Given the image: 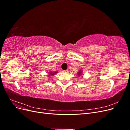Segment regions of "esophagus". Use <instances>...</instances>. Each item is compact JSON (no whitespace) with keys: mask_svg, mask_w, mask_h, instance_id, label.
Listing matches in <instances>:
<instances>
[{"mask_svg":"<svg viewBox=\"0 0 130 130\" xmlns=\"http://www.w3.org/2000/svg\"><path fill=\"white\" fill-rule=\"evenodd\" d=\"M68 71H69V70H68V69H67V70H63V73H68Z\"/></svg>","mask_w":130,"mask_h":130,"instance_id":"esophagus-1","label":"esophagus"}]
</instances>
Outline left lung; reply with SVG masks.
I'll use <instances>...</instances> for the list:
<instances>
[{"instance_id":"1","label":"left lung","mask_w":130,"mask_h":130,"mask_svg":"<svg viewBox=\"0 0 130 130\" xmlns=\"http://www.w3.org/2000/svg\"><path fill=\"white\" fill-rule=\"evenodd\" d=\"M77 74H78L79 76H80L82 74V71H81V70H79V71H78V73H77Z\"/></svg>"}]
</instances>
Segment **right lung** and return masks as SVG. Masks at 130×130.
<instances>
[{"mask_svg":"<svg viewBox=\"0 0 130 130\" xmlns=\"http://www.w3.org/2000/svg\"><path fill=\"white\" fill-rule=\"evenodd\" d=\"M49 75H54L56 73H57V72H49Z\"/></svg>","mask_w":130,"mask_h":130,"instance_id":"right-lung-1","label":"right lung"}]
</instances>
